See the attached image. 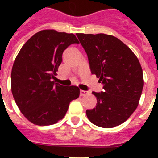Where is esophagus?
Returning a JSON list of instances; mask_svg holds the SVG:
<instances>
[{"mask_svg":"<svg viewBox=\"0 0 158 158\" xmlns=\"http://www.w3.org/2000/svg\"><path fill=\"white\" fill-rule=\"evenodd\" d=\"M89 93L87 91H84V90H81V96H85L89 95Z\"/></svg>","mask_w":158,"mask_h":158,"instance_id":"esophagus-1","label":"esophagus"}]
</instances>
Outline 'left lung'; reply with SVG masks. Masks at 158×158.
I'll use <instances>...</instances> for the list:
<instances>
[{
	"label": "left lung",
	"mask_w": 158,
	"mask_h": 158,
	"mask_svg": "<svg viewBox=\"0 0 158 158\" xmlns=\"http://www.w3.org/2000/svg\"><path fill=\"white\" fill-rule=\"evenodd\" d=\"M88 55L93 74L105 92L95 93V108L86 115L96 126L111 128L127 120L139 105L144 85L139 59L118 38L110 35L77 34Z\"/></svg>",
	"instance_id": "8db88e82"
}]
</instances>
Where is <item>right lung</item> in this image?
Instances as JSON below:
<instances>
[{"instance_id": "obj_1", "label": "right lung", "mask_w": 158, "mask_h": 158, "mask_svg": "<svg viewBox=\"0 0 158 158\" xmlns=\"http://www.w3.org/2000/svg\"><path fill=\"white\" fill-rule=\"evenodd\" d=\"M79 43L73 33L43 30L29 39L18 53L11 73V89L19 111L27 120L47 126L62 119L69 103L79 97L77 86L55 83L62 53Z\"/></svg>"}]
</instances>
